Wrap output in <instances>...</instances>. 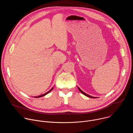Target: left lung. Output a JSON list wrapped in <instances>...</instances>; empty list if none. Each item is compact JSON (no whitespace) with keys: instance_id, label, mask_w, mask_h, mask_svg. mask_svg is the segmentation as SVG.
Wrapping results in <instances>:
<instances>
[{"instance_id":"1","label":"left lung","mask_w":133,"mask_h":133,"mask_svg":"<svg viewBox=\"0 0 133 133\" xmlns=\"http://www.w3.org/2000/svg\"><path fill=\"white\" fill-rule=\"evenodd\" d=\"M78 89H79V90L83 94H84V95H85V96H87V97H90V98H95L96 97H92V96H90V95H88V94H86L85 92H84L83 91H82L79 87H78Z\"/></svg>"}]
</instances>
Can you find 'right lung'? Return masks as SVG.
<instances>
[{"mask_svg": "<svg viewBox=\"0 0 133 133\" xmlns=\"http://www.w3.org/2000/svg\"><path fill=\"white\" fill-rule=\"evenodd\" d=\"M54 88H52L50 90H49L48 92H46V93H45V94H43V95H40V96H36V97H34L35 98H39V97H43V96H45L46 95H47L48 93H49V92H50L52 90V89H53Z\"/></svg>", "mask_w": 133, "mask_h": 133, "instance_id": "add662e5", "label": "right lung"}]
</instances>
